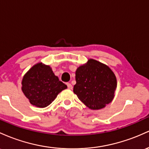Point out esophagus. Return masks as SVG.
Instances as JSON below:
<instances>
[{
	"mask_svg": "<svg viewBox=\"0 0 149 149\" xmlns=\"http://www.w3.org/2000/svg\"><path fill=\"white\" fill-rule=\"evenodd\" d=\"M67 85H68V88H70V89H72V85L71 84L68 83V84H67Z\"/></svg>",
	"mask_w": 149,
	"mask_h": 149,
	"instance_id": "1",
	"label": "esophagus"
}]
</instances>
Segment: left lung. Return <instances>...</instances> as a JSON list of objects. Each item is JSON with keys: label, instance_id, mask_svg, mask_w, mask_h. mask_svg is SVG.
<instances>
[{"label": "left lung", "instance_id": "8db88e82", "mask_svg": "<svg viewBox=\"0 0 149 149\" xmlns=\"http://www.w3.org/2000/svg\"><path fill=\"white\" fill-rule=\"evenodd\" d=\"M75 74L76 84L73 91L90 109H101L113 101L117 79L109 67L89 59L77 69Z\"/></svg>", "mask_w": 149, "mask_h": 149}]
</instances>
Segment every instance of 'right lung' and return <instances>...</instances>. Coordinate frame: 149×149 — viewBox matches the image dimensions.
Segmentation results:
<instances>
[{
  "mask_svg": "<svg viewBox=\"0 0 149 149\" xmlns=\"http://www.w3.org/2000/svg\"><path fill=\"white\" fill-rule=\"evenodd\" d=\"M22 85V90L30 103L38 108L48 106L68 87L59 81L51 67L42 63L34 65L24 74Z\"/></svg>",
  "mask_w": 149,
  "mask_h": 149,
  "instance_id": "right-lung-1",
  "label": "right lung"
}]
</instances>
